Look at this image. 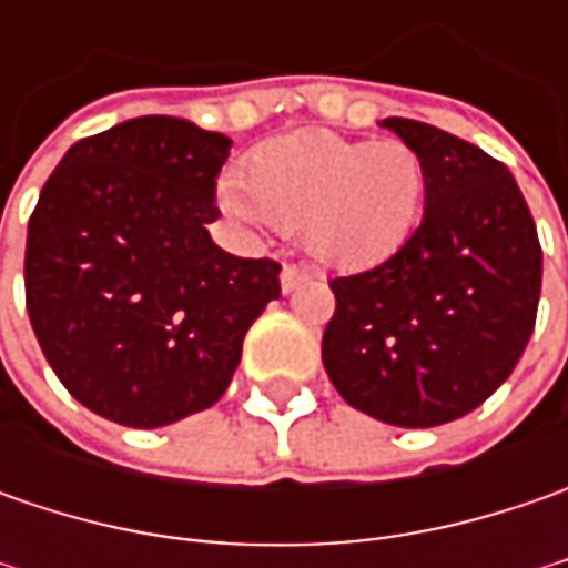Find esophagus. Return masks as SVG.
Listing matches in <instances>:
<instances>
[{
    "label": "esophagus",
    "mask_w": 568,
    "mask_h": 568,
    "mask_svg": "<svg viewBox=\"0 0 568 568\" xmlns=\"http://www.w3.org/2000/svg\"><path fill=\"white\" fill-rule=\"evenodd\" d=\"M306 277H310L306 268H300V265H284V272H281V291H284V294H294Z\"/></svg>",
    "instance_id": "34e87169"
}]
</instances>
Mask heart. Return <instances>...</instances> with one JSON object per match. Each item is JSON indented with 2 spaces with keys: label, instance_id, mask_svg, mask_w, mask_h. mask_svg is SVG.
Here are the masks:
<instances>
[{
  "label": "heart",
  "instance_id": "heart-1",
  "mask_svg": "<svg viewBox=\"0 0 568 568\" xmlns=\"http://www.w3.org/2000/svg\"><path fill=\"white\" fill-rule=\"evenodd\" d=\"M236 183L221 186L233 221L300 230L306 252L341 272H363L410 243L426 202V164L398 139L361 142L300 129L252 148Z\"/></svg>",
  "mask_w": 568,
  "mask_h": 568
}]
</instances>
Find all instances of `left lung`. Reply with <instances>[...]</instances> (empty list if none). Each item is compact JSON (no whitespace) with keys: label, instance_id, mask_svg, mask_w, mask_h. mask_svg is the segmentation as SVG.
Listing matches in <instances>:
<instances>
[{"label":"left lung","instance_id":"1","mask_svg":"<svg viewBox=\"0 0 568 568\" xmlns=\"http://www.w3.org/2000/svg\"><path fill=\"white\" fill-rule=\"evenodd\" d=\"M382 125L424 158V221L395 258L328 281L322 363L351 407L426 429L509 379L535 332L544 255L509 166L426 122Z\"/></svg>","mask_w":568,"mask_h":568}]
</instances>
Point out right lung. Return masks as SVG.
<instances>
[{"mask_svg": "<svg viewBox=\"0 0 568 568\" xmlns=\"http://www.w3.org/2000/svg\"><path fill=\"white\" fill-rule=\"evenodd\" d=\"M230 144L176 116L125 120L72 144L33 207V335L72 398L113 424L158 429L211 407L281 296L277 262L207 233Z\"/></svg>", "mask_w": 568, "mask_h": 568, "instance_id": "right-lung-1", "label": "right lung"}]
</instances>
